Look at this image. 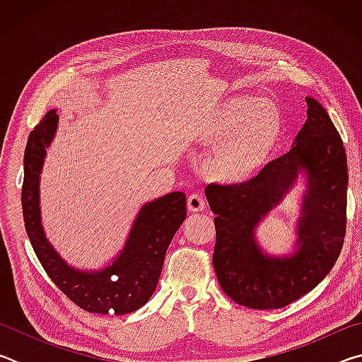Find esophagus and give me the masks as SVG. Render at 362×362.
Listing matches in <instances>:
<instances>
[{"label": "esophagus", "mask_w": 362, "mask_h": 362, "mask_svg": "<svg viewBox=\"0 0 362 362\" xmlns=\"http://www.w3.org/2000/svg\"><path fill=\"white\" fill-rule=\"evenodd\" d=\"M188 211L192 212H198V211H204L206 207V198L199 192L192 193L188 196Z\"/></svg>", "instance_id": "obj_1"}]
</instances>
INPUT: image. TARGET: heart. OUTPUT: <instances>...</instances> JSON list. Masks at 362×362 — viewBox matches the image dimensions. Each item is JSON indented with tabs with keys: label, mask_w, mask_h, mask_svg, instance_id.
Returning a JSON list of instances; mask_svg holds the SVG:
<instances>
[{
	"label": "heart",
	"mask_w": 362,
	"mask_h": 362,
	"mask_svg": "<svg viewBox=\"0 0 362 362\" xmlns=\"http://www.w3.org/2000/svg\"><path fill=\"white\" fill-rule=\"evenodd\" d=\"M281 118L268 100L230 102L214 129L218 142L230 139L211 159V170L220 179L238 180L254 173L278 139Z\"/></svg>",
	"instance_id": "1"
}]
</instances>
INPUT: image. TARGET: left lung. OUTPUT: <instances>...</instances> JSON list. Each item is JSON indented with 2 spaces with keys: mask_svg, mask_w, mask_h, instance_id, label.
<instances>
[{
  "mask_svg": "<svg viewBox=\"0 0 362 362\" xmlns=\"http://www.w3.org/2000/svg\"><path fill=\"white\" fill-rule=\"evenodd\" d=\"M306 103L308 119L289 151L268 161L250 179L206 187L217 216L214 269L226 296L247 308H283L315 289L332 269L345 241V146L321 103L310 97ZM300 168L309 173L310 180L300 221L303 247L289 259H268L256 247L253 228Z\"/></svg>",
  "mask_w": 362,
  "mask_h": 362,
  "instance_id": "left-lung-1",
  "label": "left lung"
}]
</instances>
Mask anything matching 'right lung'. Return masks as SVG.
Masks as SVG:
<instances>
[{
    "instance_id": "1",
    "label": "right lung",
    "mask_w": 362,
    "mask_h": 362,
    "mask_svg": "<svg viewBox=\"0 0 362 362\" xmlns=\"http://www.w3.org/2000/svg\"><path fill=\"white\" fill-rule=\"evenodd\" d=\"M56 127L57 115L51 110L30 132L23 155L22 211L30 243L47 276L79 308L99 315L132 313L156 289L169 243L187 216V196L174 192L145 204L124 252L112 267L97 273L76 272L49 246L40 218V170Z\"/></svg>"
}]
</instances>
